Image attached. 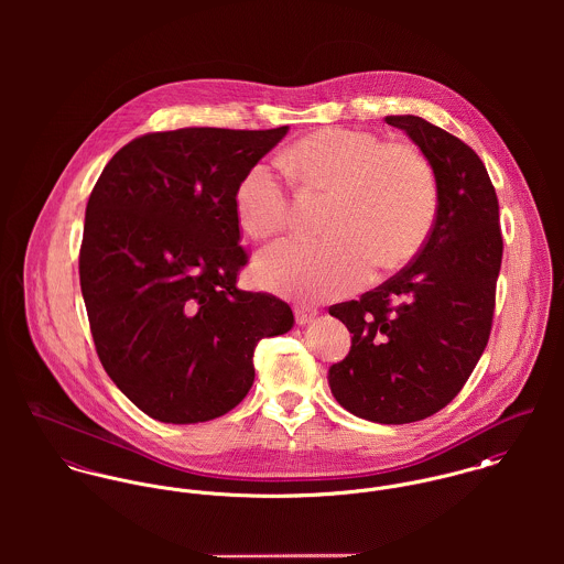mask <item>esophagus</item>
<instances>
[{"label": "esophagus", "mask_w": 564, "mask_h": 564, "mask_svg": "<svg viewBox=\"0 0 564 564\" xmlns=\"http://www.w3.org/2000/svg\"><path fill=\"white\" fill-rule=\"evenodd\" d=\"M317 315L319 313L315 308H308V306H297L295 308V322H297V325H308Z\"/></svg>", "instance_id": "obj_1"}]
</instances>
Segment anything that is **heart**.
Here are the masks:
<instances>
[{
  "label": "heart",
  "instance_id": "1",
  "mask_svg": "<svg viewBox=\"0 0 564 564\" xmlns=\"http://www.w3.org/2000/svg\"><path fill=\"white\" fill-rule=\"evenodd\" d=\"M284 169L304 188L329 197L319 241L275 242L253 262L256 280L308 302L360 289L373 267L393 271L427 239L436 215V173L412 145H387L369 132L329 128L297 141ZM242 230L267 239L289 226L291 199L269 164H253L235 193Z\"/></svg>",
  "mask_w": 564,
  "mask_h": 564
}]
</instances>
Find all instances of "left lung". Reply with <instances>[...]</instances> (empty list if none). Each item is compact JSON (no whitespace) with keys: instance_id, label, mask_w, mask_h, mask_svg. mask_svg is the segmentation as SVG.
Segmentation results:
<instances>
[{"instance_id":"1","label":"left lung","mask_w":564,"mask_h":564,"mask_svg":"<svg viewBox=\"0 0 564 564\" xmlns=\"http://www.w3.org/2000/svg\"><path fill=\"white\" fill-rule=\"evenodd\" d=\"M436 173V219L398 275L343 302L351 349L329 367V391L351 414L387 425L421 421L452 402L488 343L503 241L499 204L478 154L414 115H391Z\"/></svg>"}]
</instances>
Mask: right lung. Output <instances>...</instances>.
<instances>
[{
    "mask_svg": "<svg viewBox=\"0 0 564 564\" xmlns=\"http://www.w3.org/2000/svg\"><path fill=\"white\" fill-rule=\"evenodd\" d=\"M286 132L145 134L110 159L88 197L80 286L95 349L152 419L230 412L253 384L258 340L295 323L286 302L237 286L247 253L235 193Z\"/></svg>",
    "mask_w": 564,
    "mask_h": 564,
    "instance_id": "add662e5",
    "label": "right lung"
}]
</instances>
